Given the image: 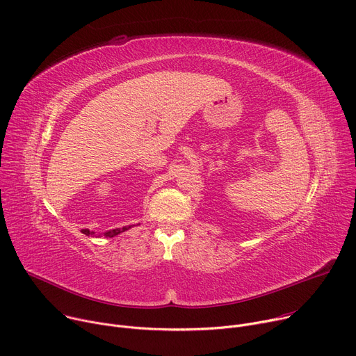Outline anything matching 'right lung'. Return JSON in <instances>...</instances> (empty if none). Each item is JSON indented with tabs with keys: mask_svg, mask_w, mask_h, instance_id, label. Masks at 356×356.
<instances>
[{
	"mask_svg": "<svg viewBox=\"0 0 356 356\" xmlns=\"http://www.w3.org/2000/svg\"><path fill=\"white\" fill-rule=\"evenodd\" d=\"M131 228V225L129 227H122V228H115V229H111V231H108V232H104V236H110V238H113V236H115V235H118V234H121V232H125L127 229H129ZM81 232L83 234H86V235H95L92 231H90V229H81Z\"/></svg>",
	"mask_w": 356,
	"mask_h": 356,
	"instance_id": "right-lung-1",
	"label": "right lung"
}]
</instances>
